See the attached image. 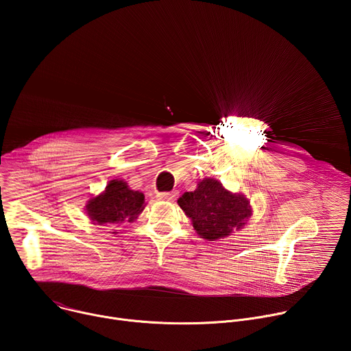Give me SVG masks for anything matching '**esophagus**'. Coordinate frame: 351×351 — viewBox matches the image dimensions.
<instances>
[{"instance_id":"34e87169","label":"esophagus","mask_w":351,"mask_h":351,"mask_svg":"<svg viewBox=\"0 0 351 351\" xmlns=\"http://www.w3.org/2000/svg\"><path fill=\"white\" fill-rule=\"evenodd\" d=\"M178 195H179L178 191H171V193H158L157 197L160 199H164V202H175Z\"/></svg>"}]
</instances>
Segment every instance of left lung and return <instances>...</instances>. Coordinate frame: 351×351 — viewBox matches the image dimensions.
I'll return each mask as SVG.
<instances>
[{
    "label": "left lung",
    "instance_id": "obj_1",
    "mask_svg": "<svg viewBox=\"0 0 351 351\" xmlns=\"http://www.w3.org/2000/svg\"><path fill=\"white\" fill-rule=\"evenodd\" d=\"M178 204L191 219L197 234L208 241L243 229L253 215L250 199L244 194L228 190L214 178L199 180L194 191H186L179 197Z\"/></svg>",
    "mask_w": 351,
    "mask_h": 351
}]
</instances>
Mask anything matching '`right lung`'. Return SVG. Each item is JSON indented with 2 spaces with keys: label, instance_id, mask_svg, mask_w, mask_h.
Masks as SVG:
<instances>
[{
  "label": "right lung",
  "instance_id": "obj_1",
  "mask_svg": "<svg viewBox=\"0 0 351 351\" xmlns=\"http://www.w3.org/2000/svg\"><path fill=\"white\" fill-rule=\"evenodd\" d=\"M144 207L145 202L141 191L132 190L123 179H112L103 193L88 199L86 214L93 225L118 228L134 222Z\"/></svg>",
  "mask_w": 351,
  "mask_h": 351
}]
</instances>
